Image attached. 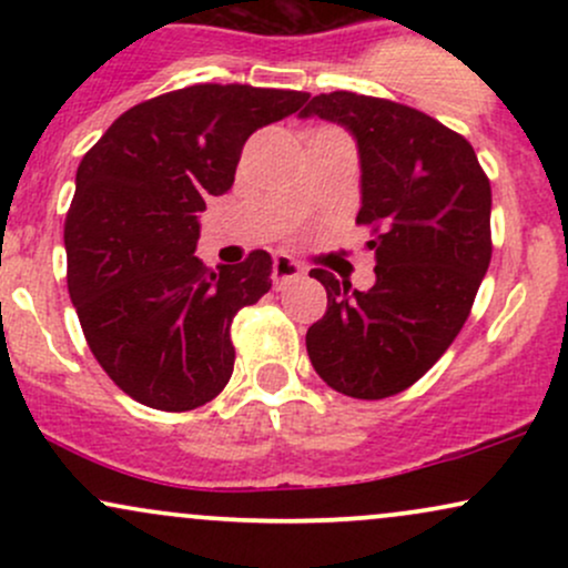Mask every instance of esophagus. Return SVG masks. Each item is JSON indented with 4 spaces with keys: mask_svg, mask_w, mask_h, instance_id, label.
<instances>
[{
    "mask_svg": "<svg viewBox=\"0 0 568 568\" xmlns=\"http://www.w3.org/2000/svg\"><path fill=\"white\" fill-rule=\"evenodd\" d=\"M304 275V266L296 262V258L285 256V253H277L275 264H272V277H275V288H285V285L293 283Z\"/></svg>",
    "mask_w": 568,
    "mask_h": 568,
    "instance_id": "esophagus-1",
    "label": "esophagus"
}]
</instances>
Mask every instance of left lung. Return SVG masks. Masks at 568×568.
I'll return each mask as SVG.
<instances>
[{
	"instance_id": "1",
	"label": "left lung",
	"mask_w": 568,
	"mask_h": 568,
	"mask_svg": "<svg viewBox=\"0 0 568 568\" xmlns=\"http://www.w3.org/2000/svg\"><path fill=\"white\" fill-rule=\"evenodd\" d=\"M298 116H321L355 139V221L376 232L368 291L310 272L328 310L306 331V352L336 393L382 400L422 379L470 315L491 262V186L470 143L403 103L336 90Z\"/></svg>"
}]
</instances>
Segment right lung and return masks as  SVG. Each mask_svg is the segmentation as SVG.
<instances>
[{"instance_id":"1","label":"right lung","mask_w":568,"mask_h":568,"mask_svg":"<svg viewBox=\"0 0 568 568\" xmlns=\"http://www.w3.org/2000/svg\"><path fill=\"white\" fill-rule=\"evenodd\" d=\"M296 90L192 84L116 116L77 168L69 296L95 361L149 408L192 410L234 368L232 321L272 288V256L205 266V200L234 184L247 135L306 103Z\"/></svg>"}]
</instances>
